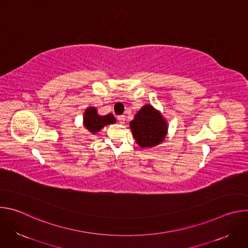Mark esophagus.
Wrapping results in <instances>:
<instances>
[{"label": "esophagus", "mask_w": 248, "mask_h": 248, "mask_svg": "<svg viewBox=\"0 0 248 248\" xmlns=\"http://www.w3.org/2000/svg\"><path fill=\"white\" fill-rule=\"evenodd\" d=\"M118 121H119L120 124H124V122H125V116H119V117H118Z\"/></svg>", "instance_id": "34e87169"}]
</instances>
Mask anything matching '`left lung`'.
<instances>
[{
  "label": "left lung",
  "mask_w": 248,
  "mask_h": 248,
  "mask_svg": "<svg viewBox=\"0 0 248 248\" xmlns=\"http://www.w3.org/2000/svg\"><path fill=\"white\" fill-rule=\"evenodd\" d=\"M167 123L151 105H146L130 122L136 143L142 148L160 144L167 133Z\"/></svg>",
  "instance_id": "obj_1"
}]
</instances>
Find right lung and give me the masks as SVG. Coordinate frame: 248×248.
<instances>
[{
	"label": "right lung",
	"instance_id": "add662e5",
	"mask_svg": "<svg viewBox=\"0 0 248 248\" xmlns=\"http://www.w3.org/2000/svg\"><path fill=\"white\" fill-rule=\"evenodd\" d=\"M84 125L91 132L96 133L102 129L105 125L116 123V119L112 114L106 116H100L97 114V110L94 107L88 108L84 113Z\"/></svg>",
	"mask_w": 248,
	"mask_h": 248
}]
</instances>
